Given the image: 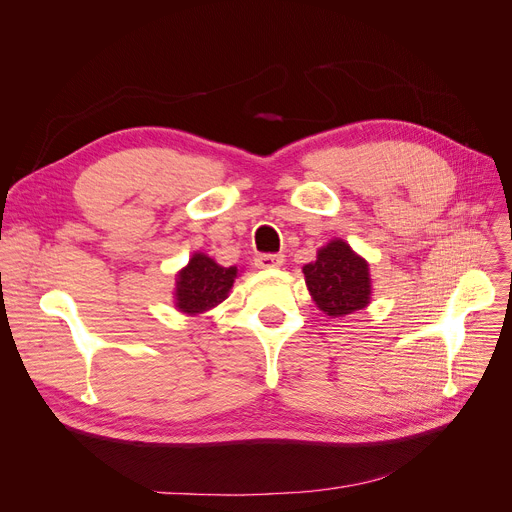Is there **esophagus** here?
<instances>
[{
	"label": "esophagus",
	"mask_w": 512,
	"mask_h": 512,
	"mask_svg": "<svg viewBox=\"0 0 512 512\" xmlns=\"http://www.w3.org/2000/svg\"><path fill=\"white\" fill-rule=\"evenodd\" d=\"M254 265L258 269H275L284 265V256L282 254H258L254 258Z\"/></svg>",
	"instance_id": "1"
}]
</instances>
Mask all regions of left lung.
<instances>
[{"label": "left lung", "instance_id": "8db88e82", "mask_svg": "<svg viewBox=\"0 0 512 512\" xmlns=\"http://www.w3.org/2000/svg\"><path fill=\"white\" fill-rule=\"evenodd\" d=\"M305 282L316 305L329 316H346L369 301V269L344 241H331L316 262L303 267Z\"/></svg>", "mask_w": 512, "mask_h": 512}]
</instances>
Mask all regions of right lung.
Instances as JSON below:
<instances>
[{
    "mask_svg": "<svg viewBox=\"0 0 512 512\" xmlns=\"http://www.w3.org/2000/svg\"><path fill=\"white\" fill-rule=\"evenodd\" d=\"M235 277V267L226 269L205 254H194L190 265L177 277V307L185 314L205 312L226 299Z\"/></svg>",
    "mask_w": 512,
    "mask_h": 512,
    "instance_id": "right-lung-1",
    "label": "right lung"
}]
</instances>
